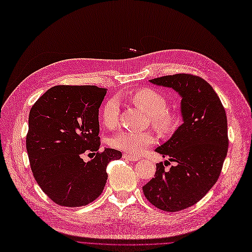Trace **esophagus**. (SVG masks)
Instances as JSON below:
<instances>
[{
  "label": "esophagus",
  "instance_id": "34e87169",
  "mask_svg": "<svg viewBox=\"0 0 252 252\" xmlns=\"http://www.w3.org/2000/svg\"><path fill=\"white\" fill-rule=\"evenodd\" d=\"M123 158L125 160H127V161H134V162H136V161H139L141 159V158H139V157H135V156H132V155H126V154H125L124 156H123Z\"/></svg>",
  "mask_w": 252,
  "mask_h": 252
}]
</instances>
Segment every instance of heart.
<instances>
[{
  "label": "heart",
  "mask_w": 252,
  "mask_h": 252,
  "mask_svg": "<svg viewBox=\"0 0 252 252\" xmlns=\"http://www.w3.org/2000/svg\"><path fill=\"white\" fill-rule=\"evenodd\" d=\"M131 101L151 116L152 124L158 131L162 134L172 131L175 124V116L171 112L166 110L167 101L160 92L150 88L140 89L132 94ZM101 119L104 125L109 128H113L117 126L119 105L116 98H110L105 102L101 110ZM156 139L151 133H137L124 129L112 138L111 143L115 148L127 154L140 155L147 147L153 145Z\"/></svg>",
  "instance_id": "1"
}]
</instances>
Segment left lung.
Masks as SVG:
<instances>
[{
    "label": "left lung",
    "instance_id": "left-lung-1",
    "mask_svg": "<svg viewBox=\"0 0 252 252\" xmlns=\"http://www.w3.org/2000/svg\"><path fill=\"white\" fill-rule=\"evenodd\" d=\"M172 88L182 97L183 124L168 141L156 148L175 162L169 171L163 163L143 193L158 209L178 212L198 202L217 182L227 155V119L217 93L200 77L178 73L150 80Z\"/></svg>",
    "mask_w": 252,
    "mask_h": 252
}]
</instances>
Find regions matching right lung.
Wrapping results in <instances>:
<instances>
[{
    "label": "right lung",
    "mask_w": 252,
    "mask_h": 252,
    "mask_svg": "<svg viewBox=\"0 0 252 252\" xmlns=\"http://www.w3.org/2000/svg\"><path fill=\"white\" fill-rule=\"evenodd\" d=\"M107 93L96 86L52 87L30 110L26 144L41 190L57 204L76 208L95 200L105 188L107 166L123 154L99 150L98 109ZM86 150L96 157L87 163Z\"/></svg>",
    "instance_id": "add662e5"
}]
</instances>
